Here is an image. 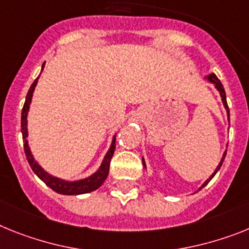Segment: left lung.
<instances>
[{
  "mask_svg": "<svg viewBox=\"0 0 249 249\" xmlns=\"http://www.w3.org/2000/svg\"><path fill=\"white\" fill-rule=\"evenodd\" d=\"M206 78H208V81H209V82H212L213 85L215 86V89H218V91H219V93H220V96H221V101H223V105H224L225 110H227V112H228V119H229V107H228V104H227V96H225L224 87H223V85H221V82H220V81H219V78H218V77L215 76L214 73H212V74H209V76L206 77ZM225 154H227V152H224V154H223V158H221L220 163L218 164V167H216V170L214 171V173H213L212 176L209 177L208 179H206L205 182L202 183V186H201V187H200V189H202V187H205V186L208 185L209 182H210V179H212L213 177L215 176V173L218 172V171H219V168H220V167H221V164H223V162H224ZM143 166L145 167V162H144V160H143ZM200 189H199V190H200Z\"/></svg>",
  "mask_w": 249,
  "mask_h": 249,
  "instance_id": "1",
  "label": "left lung"
}]
</instances>
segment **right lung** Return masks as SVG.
I'll use <instances>...</instances> for the list:
<instances>
[{
  "instance_id": "right-lung-1",
  "label": "right lung",
  "mask_w": 249,
  "mask_h": 249,
  "mask_svg": "<svg viewBox=\"0 0 249 249\" xmlns=\"http://www.w3.org/2000/svg\"><path fill=\"white\" fill-rule=\"evenodd\" d=\"M44 68V64H43ZM43 71V70H41ZM39 78V77H37ZM37 78L35 79L33 85H31L30 89H29L28 95H26V100H25L24 107H22L21 112V133H22V139H24V150L25 154H26V160H28L29 164H30L31 170L34 171V173L39 178L43 181L47 186H49L50 189L53 191L58 192V194H62V195H82V194H87V192H92L95 190H97L100 186L104 183V181L106 179L108 175V170H110V160L112 158V154H114L115 150V137L112 139V143L110 145V149L107 150L105 158L102 160L101 166L92 176L87 177V178L78 179V181H66V179L58 178V177H54L52 175H49L48 172L41 168L39 166L36 160H34V157L31 154V150L29 148L28 144V112L29 108H30L31 99H33V92H34L35 86L37 83Z\"/></svg>"
}]
</instances>
